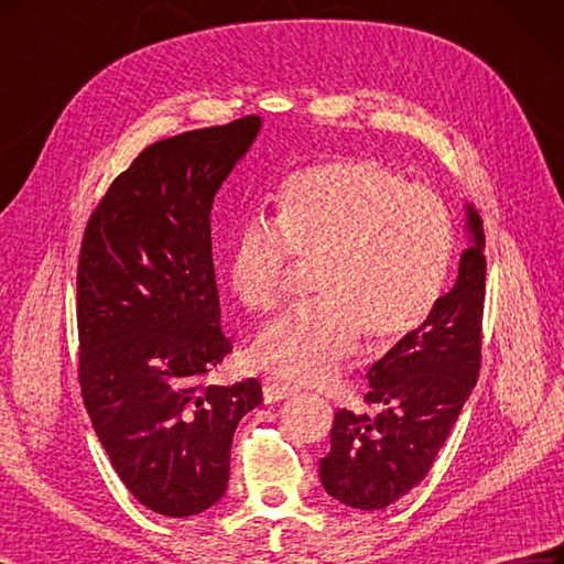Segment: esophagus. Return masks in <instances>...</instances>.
<instances>
[{"label":"esophagus","instance_id":"obj_1","mask_svg":"<svg viewBox=\"0 0 564 564\" xmlns=\"http://www.w3.org/2000/svg\"><path fill=\"white\" fill-rule=\"evenodd\" d=\"M291 394H296V390L291 384H282V382H275V380H265L263 382V399H265V403H275V401H282V399H289Z\"/></svg>","mask_w":564,"mask_h":564}]
</instances>
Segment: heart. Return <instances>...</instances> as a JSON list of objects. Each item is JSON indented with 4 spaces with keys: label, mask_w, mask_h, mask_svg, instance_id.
I'll use <instances>...</instances> for the list:
<instances>
[{
    "label": "heart",
    "mask_w": 564,
    "mask_h": 564,
    "mask_svg": "<svg viewBox=\"0 0 564 564\" xmlns=\"http://www.w3.org/2000/svg\"><path fill=\"white\" fill-rule=\"evenodd\" d=\"M455 232L434 191L371 156H340L286 174L270 224L245 221L230 242L228 286L249 313L284 301L294 259L319 263V301L289 310L251 345L265 371L322 382L355 352L390 349L430 319L448 280Z\"/></svg>",
    "instance_id": "b5f03b06"
}]
</instances>
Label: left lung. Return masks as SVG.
Returning a JSON list of instances; mask_svg holds the SVG:
<instances>
[{"label":"left lung","mask_w":564,"mask_h":564,"mask_svg":"<svg viewBox=\"0 0 564 564\" xmlns=\"http://www.w3.org/2000/svg\"><path fill=\"white\" fill-rule=\"evenodd\" d=\"M467 230L471 245L459 259L455 286L417 332L368 368L364 401L378 413L340 408L334 417L319 478L345 507L380 511L411 492L430 474L478 380L488 265L482 221L471 205Z\"/></svg>","instance_id":"1"}]
</instances>
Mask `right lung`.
<instances>
[{
  "label": "right lung",
  "mask_w": 564,
  "mask_h": 564,
  "mask_svg": "<svg viewBox=\"0 0 564 564\" xmlns=\"http://www.w3.org/2000/svg\"><path fill=\"white\" fill-rule=\"evenodd\" d=\"M259 116L153 142L86 224L76 270L79 382L93 430L142 507L196 516L228 485L238 422L259 380L207 384L232 345L212 263L215 193Z\"/></svg>",
  "instance_id": "right-lung-1"
}]
</instances>
